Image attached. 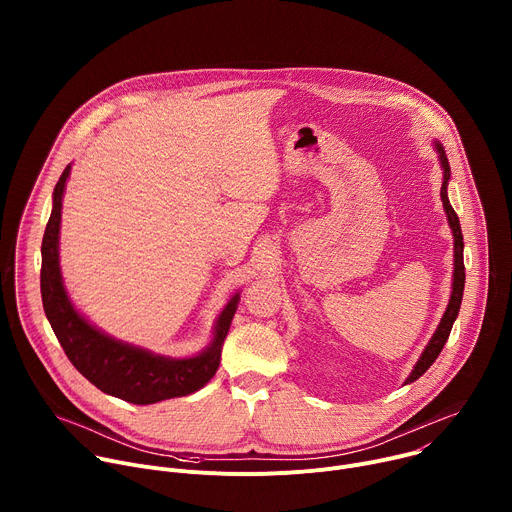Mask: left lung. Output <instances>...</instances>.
Segmentation results:
<instances>
[{
    "instance_id": "left-lung-1",
    "label": "left lung",
    "mask_w": 512,
    "mask_h": 512,
    "mask_svg": "<svg viewBox=\"0 0 512 512\" xmlns=\"http://www.w3.org/2000/svg\"><path fill=\"white\" fill-rule=\"evenodd\" d=\"M435 152H437V158H440V168L444 172V182H442V202H444V210H446V216H448V223H450V229H452V235H454V279H452V294H450V302H448V308L440 320V324H437L433 336L429 338L427 346L423 348L419 360L415 362V367L411 371V375L405 379V385L417 381L431 364L435 362V358L440 356L444 344L448 342V336L452 332V326L458 318V312H460V304H462V296H464V281H466V273H464V237H462V229H460V218L458 214L454 212L452 204H450V198H448V184H450V176H452V170H450V162H448V156L444 152V145L440 141H435Z\"/></svg>"
}]
</instances>
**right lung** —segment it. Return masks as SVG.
<instances>
[{
	"mask_svg": "<svg viewBox=\"0 0 512 512\" xmlns=\"http://www.w3.org/2000/svg\"><path fill=\"white\" fill-rule=\"evenodd\" d=\"M70 164L64 168L52 194V212L42 239L40 291L46 318L75 369L103 393L133 405L184 397L202 389L216 373L225 338L239 306V291L218 314L212 340L194 356L174 358L117 340L93 326L70 302L60 273V218L62 196Z\"/></svg>",
	"mask_w": 512,
	"mask_h": 512,
	"instance_id": "obj_1",
	"label": "right lung"
}]
</instances>
